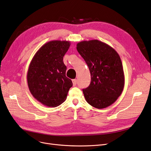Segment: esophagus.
<instances>
[{"mask_svg": "<svg viewBox=\"0 0 151 151\" xmlns=\"http://www.w3.org/2000/svg\"><path fill=\"white\" fill-rule=\"evenodd\" d=\"M73 86H75L77 84V80H76V79H74V80H73Z\"/></svg>", "mask_w": 151, "mask_h": 151, "instance_id": "esophagus-1", "label": "esophagus"}]
</instances>
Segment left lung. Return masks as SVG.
<instances>
[{
    "mask_svg": "<svg viewBox=\"0 0 151 151\" xmlns=\"http://www.w3.org/2000/svg\"><path fill=\"white\" fill-rule=\"evenodd\" d=\"M76 49L91 73L89 86L83 89L87 102L98 109L110 106L121 96L124 86L119 54L110 46L97 40L79 42Z\"/></svg>",
    "mask_w": 151,
    "mask_h": 151,
    "instance_id": "obj_1",
    "label": "left lung"
}]
</instances>
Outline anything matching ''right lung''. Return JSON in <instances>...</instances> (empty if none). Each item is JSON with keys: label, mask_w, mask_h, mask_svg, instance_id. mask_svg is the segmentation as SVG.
I'll use <instances>...</instances> for the list:
<instances>
[{"label": "right lung", "mask_w": 151, "mask_h": 151, "mask_svg": "<svg viewBox=\"0 0 151 151\" xmlns=\"http://www.w3.org/2000/svg\"><path fill=\"white\" fill-rule=\"evenodd\" d=\"M70 45L68 41L46 42L30 63L27 76L29 91L34 98L46 106L60 105L73 86L71 80L65 76L67 68L63 62Z\"/></svg>", "instance_id": "add662e5"}]
</instances>
